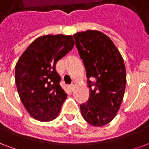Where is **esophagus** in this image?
<instances>
[{"mask_svg":"<svg viewBox=\"0 0 149 149\" xmlns=\"http://www.w3.org/2000/svg\"><path fill=\"white\" fill-rule=\"evenodd\" d=\"M76 86V82L75 81H72V83L70 84V89L73 90L74 89V87H75Z\"/></svg>","mask_w":149,"mask_h":149,"instance_id":"34e87169","label":"esophagus"}]
</instances>
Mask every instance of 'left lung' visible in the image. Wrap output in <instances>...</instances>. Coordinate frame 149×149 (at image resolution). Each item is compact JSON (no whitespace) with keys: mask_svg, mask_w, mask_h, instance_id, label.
Segmentation results:
<instances>
[{"mask_svg":"<svg viewBox=\"0 0 149 149\" xmlns=\"http://www.w3.org/2000/svg\"><path fill=\"white\" fill-rule=\"evenodd\" d=\"M86 68L89 87L88 101L80 105L84 119L103 126L116 117L126 89V68L113 41L102 32L86 31L74 34ZM95 78V83L91 79Z\"/></svg>","mask_w":149,"mask_h":149,"instance_id":"8db88e82","label":"left lung"}]
</instances>
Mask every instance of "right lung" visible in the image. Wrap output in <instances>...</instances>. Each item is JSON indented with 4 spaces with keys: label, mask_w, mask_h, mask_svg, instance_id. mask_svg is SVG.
Masks as SVG:
<instances>
[{
    "label": "right lung",
    "mask_w": 149,
    "mask_h": 149,
    "mask_svg": "<svg viewBox=\"0 0 149 149\" xmlns=\"http://www.w3.org/2000/svg\"><path fill=\"white\" fill-rule=\"evenodd\" d=\"M74 45L70 35H45L31 43L15 65V83L29 114L41 122L56 118L68 94L56 70L59 60Z\"/></svg>",
    "instance_id": "add662e5"
}]
</instances>
